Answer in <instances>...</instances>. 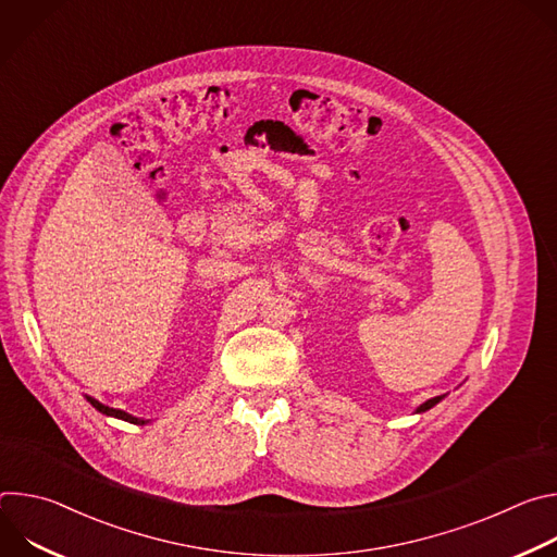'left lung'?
Wrapping results in <instances>:
<instances>
[{"mask_svg": "<svg viewBox=\"0 0 557 557\" xmlns=\"http://www.w3.org/2000/svg\"><path fill=\"white\" fill-rule=\"evenodd\" d=\"M447 394H441V396H432V399H428L425 404H421L417 410H414V414H423V412H428V410H432L436 404H441L443 399H445Z\"/></svg>", "mask_w": 557, "mask_h": 557, "instance_id": "left-lung-1", "label": "left lung"}]
</instances>
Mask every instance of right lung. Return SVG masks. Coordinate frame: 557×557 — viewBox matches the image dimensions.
I'll return each mask as SVG.
<instances>
[{"label": "right lung", "instance_id": "add662e5", "mask_svg": "<svg viewBox=\"0 0 557 557\" xmlns=\"http://www.w3.org/2000/svg\"><path fill=\"white\" fill-rule=\"evenodd\" d=\"M86 401L95 408V410H99L101 414H106V417H112V419H121V421H127V423H134V425H147L149 421L147 419H138V417H132V414H127L125 410H116V408H110V406H106V404H101V401H97V399H92V396H86Z\"/></svg>", "mask_w": 557, "mask_h": 557}]
</instances>
